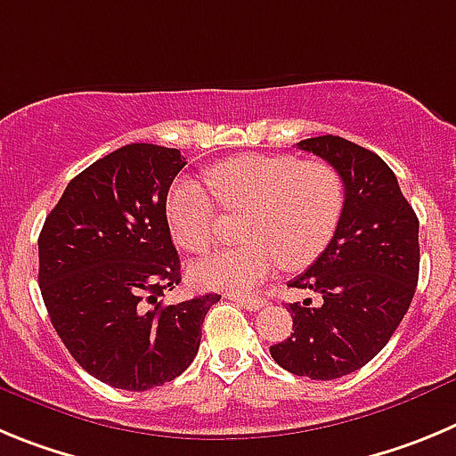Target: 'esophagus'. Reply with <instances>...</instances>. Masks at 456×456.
I'll use <instances>...</instances> for the list:
<instances>
[{
    "mask_svg": "<svg viewBox=\"0 0 456 456\" xmlns=\"http://www.w3.org/2000/svg\"><path fill=\"white\" fill-rule=\"evenodd\" d=\"M229 299L238 302L240 306L249 311H258L265 306V297H258V295H245V293H227Z\"/></svg>",
    "mask_w": 456,
    "mask_h": 456,
    "instance_id": "esophagus-1",
    "label": "esophagus"
}]
</instances>
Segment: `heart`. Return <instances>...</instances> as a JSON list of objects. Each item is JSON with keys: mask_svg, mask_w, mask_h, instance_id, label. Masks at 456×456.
Segmentation results:
<instances>
[{"mask_svg": "<svg viewBox=\"0 0 456 456\" xmlns=\"http://www.w3.org/2000/svg\"><path fill=\"white\" fill-rule=\"evenodd\" d=\"M224 211H248L240 248L224 249L192 268L195 281L216 289H248L274 270H302L318 261L340 223L343 182L325 161L286 154H240L208 170ZM207 186L179 179L170 188L166 218L175 243L204 254L218 240L220 208Z\"/></svg>", "mask_w": 456, "mask_h": 456, "instance_id": "1", "label": "heart"}]
</instances>
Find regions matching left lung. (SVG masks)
Wrapping results in <instances>:
<instances>
[{
  "instance_id": "1",
  "label": "left lung",
  "mask_w": 456,
  "mask_h": 456,
  "mask_svg": "<svg viewBox=\"0 0 456 456\" xmlns=\"http://www.w3.org/2000/svg\"><path fill=\"white\" fill-rule=\"evenodd\" d=\"M297 147L338 172L346 202L330 248L289 284L318 293L320 305L286 306L293 331L270 354L293 375L327 381L375 359L407 314L420 268L418 218L375 151L340 136Z\"/></svg>"
}]
</instances>
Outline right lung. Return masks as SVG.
I'll list each match as a JSON object with an SVG mask.
<instances>
[{"label": "right lung", "mask_w": 456, "mask_h": 456, "mask_svg": "<svg viewBox=\"0 0 456 456\" xmlns=\"http://www.w3.org/2000/svg\"><path fill=\"white\" fill-rule=\"evenodd\" d=\"M182 151L131 142L79 172L38 238V284L75 361L113 388L150 391L182 375L200 350L218 293L163 306L182 281L166 218Z\"/></svg>", "instance_id": "add662e5"}]
</instances>
